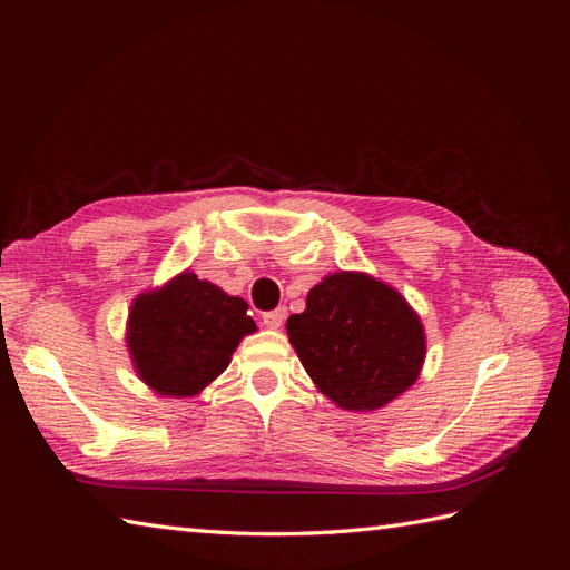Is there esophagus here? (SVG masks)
Segmentation results:
<instances>
[{"mask_svg":"<svg viewBox=\"0 0 570 570\" xmlns=\"http://www.w3.org/2000/svg\"><path fill=\"white\" fill-rule=\"evenodd\" d=\"M285 316H287L285 308H275V312L264 314V323H266L268 327H273V331H278V327L285 323Z\"/></svg>","mask_w":570,"mask_h":570,"instance_id":"obj_1","label":"esophagus"}]
</instances>
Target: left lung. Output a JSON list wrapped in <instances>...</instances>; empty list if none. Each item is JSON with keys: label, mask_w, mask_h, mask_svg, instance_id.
Returning <instances> with one entry per match:
<instances>
[{"label": "left lung", "mask_w": 570, "mask_h": 570, "mask_svg": "<svg viewBox=\"0 0 570 570\" xmlns=\"http://www.w3.org/2000/svg\"><path fill=\"white\" fill-rule=\"evenodd\" d=\"M287 335L316 387L337 406L373 411L419 377L425 335L400 292L364 273H333L312 287Z\"/></svg>", "instance_id": "obj_1"}]
</instances>
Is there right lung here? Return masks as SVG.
Returning <instances> with one entry per match:
<instances>
[{
	"label": "right lung",
	"instance_id": "add662e5",
	"mask_svg": "<svg viewBox=\"0 0 570 570\" xmlns=\"http://www.w3.org/2000/svg\"><path fill=\"white\" fill-rule=\"evenodd\" d=\"M247 302L180 273L132 302L128 350L137 375L164 396H193L228 368L235 347L256 331Z\"/></svg>",
	"mask_w": 570,
	"mask_h": 570
}]
</instances>
